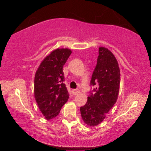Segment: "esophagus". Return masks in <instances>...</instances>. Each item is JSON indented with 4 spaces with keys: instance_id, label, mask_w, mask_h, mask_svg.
<instances>
[{
    "instance_id": "1",
    "label": "esophagus",
    "mask_w": 151,
    "mask_h": 151,
    "mask_svg": "<svg viewBox=\"0 0 151 151\" xmlns=\"http://www.w3.org/2000/svg\"><path fill=\"white\" fill-rule=\"evenodd\" d=\"M79 93H80V90H79V89H78V88L73 89V93L74 95H76V94H78Z\"/></svg>"
}]
</instances>
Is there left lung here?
<instances>
[{"label":"left lung","instance_id":"1","mask_svg":"<svg viewBox=\"0 0 151 151\" xmlns=\"http://www.w3.org/2000/svg\"><path fill=\"white\" fill-rule=\"evenodd\" d=\"M97 63L92 75L87 102L80 108L82 119L88 126L101 123L106 114L116 102L121 74L118 62L113 54L104 47L99 48Z\"/></svg>","mask_w":151,"mask_h":151}]
</instances>
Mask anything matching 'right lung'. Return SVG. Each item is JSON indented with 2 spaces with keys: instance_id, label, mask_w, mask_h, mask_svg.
Returning <instances> with one entry per match:
<instances>
[{
  "instance_id": "1",
  "label": "right lung",
  "mask_w": 151,
  "mask_h": 151,
  "mask_svg": "<svg viewBox=\"0 0 151 151\" xmlns=\"http://www.w3.org/2000/svg\"><path fill=\"white\" fill-rule=\"evenodd\" d=\"M71 50L57 48L40 64L35 77V97L46 119L55 118L68 101L69 94L66 87L63 66Z\"/></svg>"
}]
</instances>
